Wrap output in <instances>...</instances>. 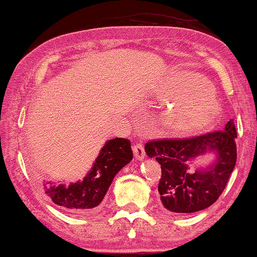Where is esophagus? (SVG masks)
<instances>
[{
    "instance_id": "1",
    "label": "esophagus",
    "mask_w": 257,
    "mask_h": 257,
    "mask_svg": "<svg viewBox=\"0 0 257 257\" xmlns=\"http://www.w3.org/2000/svg\"><path fill=\"white\" fill-rule=\"evenodd\" d=\"M133 153L137 160H144L145 157V148L141 144H137L133 146Z\"/></svg>"
}]
</instances>
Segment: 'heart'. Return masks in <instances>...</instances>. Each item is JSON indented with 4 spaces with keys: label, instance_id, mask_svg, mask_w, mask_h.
I'll list each match as a JSON object with an SVG mask.
<instances>
[{
    "label": "heart",
    "instance_id": "obj_1",
    "mask_svg": "<svg viewBox=\"0 0 257 257\" xmlns=\"http://www.w3.org/2000/svg\"><path fill=\"white\" fill-rule=\"evenodd\" d=\"M156 95L161 102L172 103L163 128L170 136H196L210 127L218 116L211 85L196 74H173Z\"/></svg>",
    "mask_w": 257,
    "mask_h": 257
}]
</instances>
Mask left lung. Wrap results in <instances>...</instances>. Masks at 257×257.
Wrapping results in <instances>:
<instances>
[{
	"label": "left lung",
	"mask_w": 257,
	"mask_h": 257,
	"mask_svg": "<svg viewBox=\"0 0 257 257\" xmlns=\"http://www.w3.org/2000/svg\"><path fill=\"white\" fill-rule=\"evenodd\" d=\"M236 130L230 119L222 131L184 139L148 141L145 151L161 164L159 183L161 202L179 214L203 210L218 200L226 187L236 162ZM208 151L217 154L214 165L189 171L188 163Z\"/></svg>",
	"instance_id": "left-lung-1"
}]
</instances>
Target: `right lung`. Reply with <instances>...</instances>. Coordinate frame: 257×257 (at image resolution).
Returning <instances> with one entry per match:
<instances>
[{"instance_id": "obj_1", "label": "right lung", "mask_w": 257, "mask_h": 257, "mask_svg": "<svg viewBox=\"0 0 257 257\" xmlns=\"http://www.w3.org/2000/svg\"><path fill=\"white\" fill-rule=\"evenodd\" d=\"M133 159L131 142L124 138L109 140L101 149L92 170L82 181L46 186V193L57 206L73 214L97 207L103 200L116 173Z\"/></svg>"}]
</instances>
